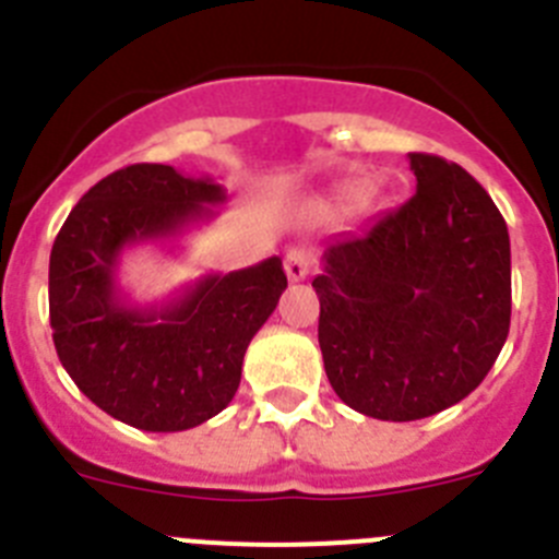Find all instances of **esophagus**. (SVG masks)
Listing matches in <instances>:
<instances>
[{
	"label": "esophagus",
	"instance_id": "obj_1",
	"mask_svg": "<svg viewBox=\"0 0 559 559\" xmlns=\"http://www.w3.org/2000/svg\"><path fill=\"white\" fill-rule=\"evenodd\" d=\"M310 269H313V257L308 249H290L285 254V274H288L290 283H302Z\"/></svg>",
	"mask_w": 559,
	"mask_h": 559
}]
</instances>
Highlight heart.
Listing matches in <instances>:
<instances>
[{
    "instance_id": "heart-1",
    "label": "heart",
    "mask_w": 559,
    "mask_h": 559,
    "mask_svg": "<svg viewBox=\"0 0 559 559\" xmlns=\"http://www.w3.org/2000/svg\"><path fill=\"white\" fill-rule=\"evenodd\" d=\"M360 199V192H353V195H349V201H358Z\"/></svg>"
}]
</instances>
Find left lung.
<instances>
[{"instance_id": "left-lung-1", "label": "left lung", "mask_w": 559, "mask_h": 559, "mask_svg": "<svg viewBox=\"0 0 559 559\" xmlns=\"http://www.w3.org/2000/svg\"><path fill=\"white\" fill-rule=\"evenodd\" d=\"M417 192L324 243L319 347L330 386L389 423L456 406L510 333V231L464 167L408 153Z\"/></svg>"}]
</instances>
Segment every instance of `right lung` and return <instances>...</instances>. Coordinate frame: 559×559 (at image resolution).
<instances>
[{
    "mask_svg": "<svg viewBox=\"0 0 559 559\" xmlns=\"http://www.w3.org/2000/svg\"><path fill=\"white\" fill-rule=\"evenodd\" d=\"M224 187L170 165H131L69 212L49 254V324L69 378L95 406L142 431H187L224 412L243 355L288 276L280 257L206 274L162 305L117 285L122 251L173 240L210 221Z\"/></svg>",
    "mask_w": 559,
    "mask_h": 559,
    "instance_id": "right-lung-1",
    "label": "right lung"
}]
</instances>
